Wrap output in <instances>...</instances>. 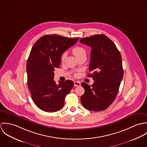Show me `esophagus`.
<instances>
[{
  "instance_id": "34e87169",
  "label": "esophagus",
  "mask_w": 147,
  "mask_h": 147,
  "mask_svg": "<svg viewBox=\"0 0 147 147\" xmlns=\"http://www.w3.org/2000/svg\"><path fill=\"white\" fill-rule=\"evenodd\" d=\"M80 83L79 82H77V81H75L74 82V85L75 86H80Z\"/></svg>"
}]
</instances>
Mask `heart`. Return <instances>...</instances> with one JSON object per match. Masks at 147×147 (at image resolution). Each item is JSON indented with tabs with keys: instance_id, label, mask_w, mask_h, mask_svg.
Here are the masks:
<instances>
[{
	"instance_id": "b5f03b06",
	"label": "heart",
	"mask_w": 147,
	"mask_h": 147,
	"mask_svg": "<svg viewBox=\"0 0 147 147\" xmlns=\"http://www.w3.org/2000/svg\"><path fill=\"white\" fill-rule=\"evenodd\" d=\"M72 53L74 54V55L76 57V58H78L79 57H80V55H83L85 54V51L84 50V49L82 47H80V46H76L75 47H74L73 49H72ZM65 57H66V54L65 53H64L62 54V57H61V59H62V61H64L65 59Z\"/></svg>"
}]
</instances>
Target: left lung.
Listing matches in <instances>:
<instances>
[{"label":"left lung","mask_w":147,"mask_h":147,"mask_svg":"<svg viewBox=\"0 0 147 147\" xmlns=\"http://www.w3.org/2000/svg\"><path fill=\"white\" fill-rule=\"evenodd\" d=\"M80 42L92 48L89 70L94 83H82L84 94L81 102L84 107L94 111L106 109L117 97L123 76L121 53L114 43L103 34L82 38Z\"/></svg>","instance_id":"left-lung-1"}]
</instances>
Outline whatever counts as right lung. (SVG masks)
<instances>
[{
  "label": "right lung",
  "mask_w": 147,
  "mask_h": 147,
  "mask_svg": "<svg viewBox=\"0 0 147 147\" xmlns=\"http://www.w3.org/2000/svg\"><path fill=\"white\" fill-rule=\"evenodd\" d=\"M79 39L50 34L34 44L26 64L27 83L33 102L43 111L55 112L63 108L74 84L69 80L56 84L54 71L59 67L62 54Z\"/></svg>",
  "instance_id": "add662e5"
}]
</instances>
